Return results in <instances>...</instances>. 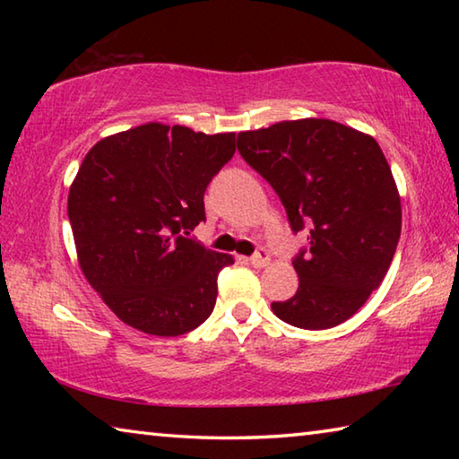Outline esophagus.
I'll use <instances>...</instances> for the list:
<instances>
[{
    "mask_svg": "<svg viewBox=\"0 0 459 459\" xmlns=\"http://www.w3.org/2000/svg\"><path fill=\"white\" fill-rule=\"evenodd\" d=\"M248 261H251V265L253 267H265L267 263H269V253H267V248H263V247H259L257 251H255L251 257H248Z\"/></svg>",
    "mask_w": 459,
    "mask_h": 459,
    "instance_id": "esophagus-1",
    "label": "esophagus"
}]
</instances>
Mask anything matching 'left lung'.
I'll use <instances>...</instances> for the list:
<instances>
[{
    "label": "left lung",
    "mask_w": 459,
    "mask_h": 459,
    "mask_svg": "<svg viewBox=\"0 0 459 459\" xmlns=\"http://www.w3.org/2000/svg\"><path fill=\"white\" fill-rule=\"evenodd\" d=\"M238 153L271 184L293 235L298 291L273 301L295 328L325 330L354 316L383 281L401 237V198L380 145L330 119L243 131Z\"/></svg>",
    "instance_id": "obj_1"
}]
</instances>
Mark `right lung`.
<instances>
[{"label":"right lung","instance_id":"add662e5","mask_svg":"<svg viewBox=\"0 0 459 459\" xmlns=\"http://www.w3.org/2000/svg\"><path fill=\"white\" fill-rule=\"evenodd\" d=\"M235 155V134L147 126L100 139L68 192L79 263L111 312L152 336H182L208 320L221 269L190 237L206 221L204 192Z\"/></svg>","mask_w":459,"mask_h":459}]
</instances>
